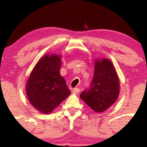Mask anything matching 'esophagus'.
Returning <instances> with one entry per match:
<instances>
[{"instance_id": "34e87169", "label": "esophagus", "mask_w": 147, "mask_h": 147, "mask_svg": "<svg viewBox=\"0 0 147 147\" xmlns=\"http://www.w3.org/2000/svg\"><path fill=\"white\" fill-rule=\"evenodd\" d=\"M72 93H75V94H77L79 92V89L78 88H73L72 90Z\"/></svg>"}]
</instances>
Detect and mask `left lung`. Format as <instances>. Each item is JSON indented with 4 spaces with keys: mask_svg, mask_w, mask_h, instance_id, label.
Masks as SVG:
<instances>
[{
    "mask_svg": "<svg viewBox=\"0 0 147 147\" xmlns=\"http://www.w3.org/2000/svg\"><path fill=\"white\" fill-rule=\"evenodd\" d=\"M119 93V78L111 61L95 60L93 78L88 88L80 94V98L94 111L101 113L115 102Z\"/></svg>",
    "mask_w": 147,
    "mask_h": 147,
    "instance_id": "1",
    "label": "left lung"
}]
</instances>
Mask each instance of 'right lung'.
Masks as SVG:
<instances>
[{"label": "right lung", "instance_id": "obj_1", "mask_svg": "<svg viewBox=\"0 0 147 147\" xmlns=\"http://www.w3.org/2000/svg\"><path fill=\"white\" fill-rule=\"evenodd\" d=\"M59 55H45L36 64L26 85L30 104L43 113H51L70 94L60 75Z\"/></svg>", "mask_w": 147, "mask_h": 147}]
</instances>
